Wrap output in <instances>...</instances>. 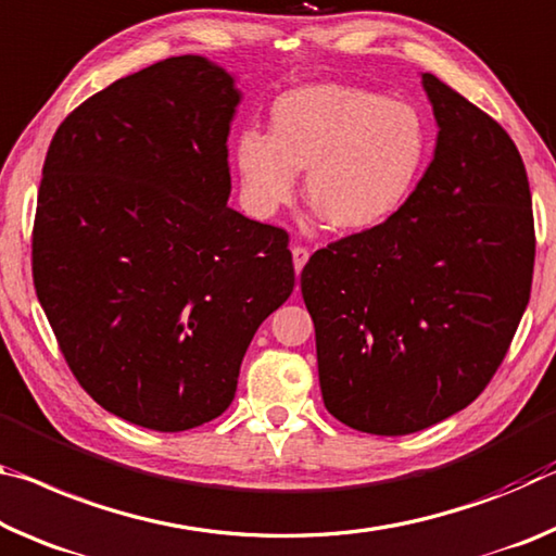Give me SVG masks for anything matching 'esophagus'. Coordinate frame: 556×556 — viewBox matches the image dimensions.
<instances>
[{
	"label": "esophagus",
	"mask_w": 556,
	"mask_h": 556,
	"mask_svg": "<svg viewBox=\"0 0 556 556\" xmlns=\"http://www.w3.org/2000/svg\"><path fill=\"white\" fill-rule=\"evenodd\" d=\"M292 260H294V271L296 275H302V269H304V264L309 262V250H306V247H292Z\"/></svg>",
	"instance_id": "obj_1"
}]
</instances>
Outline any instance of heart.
Segmentation results:
<instances>
[{
    "mask_svg": "<svg viewBox=\"0 0 556 556\" xmlns=\"http://www.w3.org/2000/svg\"><path fill=\"white\" fill-rule=\"evenodd\" d=\"M430 153L428 123L416 105L351 84H306L271 105L269 136L244 130L235 143L242 198L269 217L294 198L306 170V198L333 230L371 232L401 213Z\"/></svg>",
    "mask_w": 556,
    "mask_h": 556,
    "instance_id": "b5f03b06",
    "label": "heart"
}]
</instances>
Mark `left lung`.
I'll use <instances>...</instances> for the list:
<instances>
[{
    "mask_svg": "<svg viewBox=\"0 0 556 556\" xmlns=\"http://www.w3.org/2000/svg\"><path fill=\"white\" fill-rule=\"evenodd\" d=\"M435 153L391 223L314 252L302 296L326 410L371 435H408L470 405L530 302L532 195L513 138L420 74Z\"/></svg>",
    "mask_w": 556,
    "mask_h": 556,
    "instance_id": "left-lung-1",
    "label": "left lung"
}]
</instances>
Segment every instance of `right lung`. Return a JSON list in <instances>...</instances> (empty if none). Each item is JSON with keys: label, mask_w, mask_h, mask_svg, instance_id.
I'll return each mask as SVG.
<instances>
[{"label": "right lung", "mask_w": 556, "mask_h": 556, "mask_svg": "<svg viewBox=\"0 0 556 556\" xmlns=\"http://www.w3.org/2000/svg\"><path fill=\"white\" fill-rule=\"evenodd\" d=\"M240 99L205 56L157 61L78 105L43 161L34 287L61 354L101 408L161 433L223 416L294 289L287 232L227 207Z\"/></svg>", "instance_id": "1"}]
</instances>
